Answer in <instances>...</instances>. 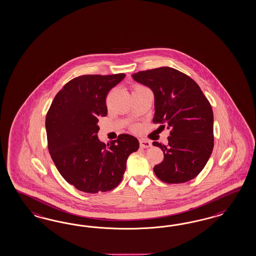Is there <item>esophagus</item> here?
I'll return each mask as SVG.
<instances>
[{"mask_svg": "<svg viewBox=\"0 0 256 256\" xmlns=\"http://www.w3.org/2000/svg\"><path fill=\"white\" fill-rule=\"evenodd\" d=\"M140 148H148L152 146V144H151V142H149L148 140H140Z\"/></svg>", "mask_w": 256, "mask_h": 256, "instance_id": "34e87169", "label": "esophagus"}]
</instances>
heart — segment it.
Returning <instances> with one entry per match:
<instances>
[{
  "mask_svg": "<svg viewBox=\"0 0 256 256\" xmlns=\"http://www.w3.org/2000/svg\"><path fill=\"white\" fill-rule=\"evenodd\" d=\"M142 86H136V87H135V89H138V88H142ZM135 89H134V90H135Z\"/></svg>",
  "mask_w": 256,
  "mask_h": 256,
  "instance_id": "1",
  "label": "heart"
}]
</instances>
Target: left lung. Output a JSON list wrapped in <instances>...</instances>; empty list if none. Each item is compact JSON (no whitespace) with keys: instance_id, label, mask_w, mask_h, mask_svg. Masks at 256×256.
I'll return each mask as SVG.
<instances>
[{"instance_id":"8db88e82","label":"left lung","mask_w":256,"mask_h":256,"mask_svg":"<svg viewBox=\"0 0 256 256\" xmlns=\"http://www.w3.org/2000/svg\"><path fill=\"white\" fill-rule=\"evenodd\" d=\"M132 78L154 93L153 123L166 124L170 130L168 146L153 142L164 154L162 162L154 167L156 178L168 184L196 178L214 146V117L210 101L192 78L172 68L140 71ZM160 126L164 128L165 124Z\"/></svg>"}]
</instances>
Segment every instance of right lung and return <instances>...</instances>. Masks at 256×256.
I'll list each match as a JSON object with an SVG mask.
<instances>
[{"mask_svg":"<svg viewBox=\"0 0 256 256\" xmlns=\"http://www.w3.org/2000/svg\"><path fill=\"white\" fill-rule=\"evenodd\" d=\"M124 73L74 78L55 96L46 112L48 148L64 180L86 194L105 192L123 178L128 156L139 140L120 134L106 146L98 132V117L106 116V96Z\"/></svg>","mask_w":256,"mask_h":256,"instance_id":"obj_1","label":"right lung"}]
</instances>
